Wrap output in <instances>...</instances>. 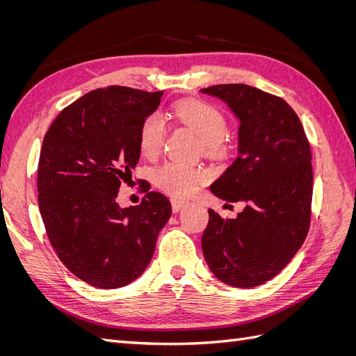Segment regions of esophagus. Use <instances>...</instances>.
<instances>
[{
  "label": "esophagus",
  "mask_w": 356,
  "mask_h": 356,
  "mask_svg": "<svg viewBox=\"0 0 356 356\" xmlns=\"http://www.w3.org/2000/svg\"><path fill=\"white\" fill-rule=\"evenodd\" d=\"M182 207H186V202H184V200L172 199V211H174V212H178Z\"/></svg>",
  "instance_id": "obj_1"
}]
</instances>
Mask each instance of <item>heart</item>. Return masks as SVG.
<instances>
[{"mask_svg": "<svg viewBox=\"0 0 356 356\" xmlns=\"http://www.w3.org/2000/svg\"><path fill=\"white\" fill-rule=\"evenodd\" d=\"M172 114L179 123L190 127L197 135L204 152L212 154L222 152L227 118L217 105L200 99H186L172 106ZM165 136L166 127L161 117L156 113L147 115L138 132L139 152L148 159L159 156L165 144ZM207 178L208 175L203 169L182 165L178 161H168L156 170L154 175L156 184L175 197L193 195Z\"/></svg>", "mask_w": 356, "mask_h": 356, "instance_id": "obj_1", "label": "heart"}]
</instances>
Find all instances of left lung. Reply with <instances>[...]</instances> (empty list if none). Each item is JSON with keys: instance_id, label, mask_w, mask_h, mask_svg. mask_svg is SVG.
I'll use <instances>...</instances> for the list:
<instances>
[{"instance_id": "1", "label": "left lung", "mask_w": 356, "mask_h": 356, "mask_svg": "<svg viewBox=\"0 0 356 356\" xmlns=\"http://www.w3.org/2000/svg\"><path fill=\"white\" fill-rule=\"evenodd\" d=\"M239 118V156L211 186L215 196L246 207L224 220L209 209L202 250L211 272L236 288L270 281L303 245L314 172L298 115L279 96L248 84L202 89Z\"/></svg>"}]
</instances>
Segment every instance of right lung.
<instances>
[{"mask_svg": "<svg viewBox=\"0 0 356 356\" xmlns=\"http://www.w3.org/2000/svg\"><path fill=\"white\" fill-rule=\"evenodd\" d=\"M163 92L110 86L63 108L42 139L38 207L53 250L92 286L120 288L152 261L170 202L147 191L136 207L115 202L139 160L138 132Z\"/></svg>", "mask_w": 356, "mask_h": 356, "instance_id": "right-lung-1", "label": "right lung"}]
</instances>
